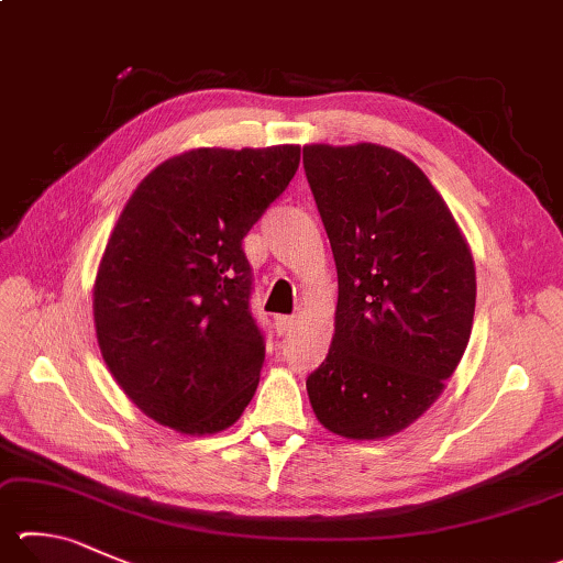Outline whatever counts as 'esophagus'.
<instances>
[{
	"label": "esophagus",
	"instance_id": "34e87169",
	"mask_svg": "<svg viewBox=\"0 0 563 563\" xmlns=\"http://www.w3.org/2000/svg\"><path fill=\"white\" fill-rule=\"evenodd\" d=\"M295 314H283V317H278V320H275V330H278V334H288L292 327H295Z\"/></svg>",
	"mask_w": 563,
	"mask_h": 563
}]
</instances>
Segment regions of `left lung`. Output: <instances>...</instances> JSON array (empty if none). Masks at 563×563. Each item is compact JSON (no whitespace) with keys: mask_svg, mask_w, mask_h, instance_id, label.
<instances>
[{"mask_svg":"<svg viewBox=\"0 0 563 563\" xmlns=\"http://www.w3.org/2000/svg\"><path fill=\"white\" fill-rule=\"evenodd\" d=\"M302 165L340 283L332 346L308 376L312 411L352 441L394 435L463 360L473 255L441 194L398 152L308 145Z\"/></svg>","mask_w":563,"mask_h":563,"instance_id":"obj_1","label":"left lung"}]
</instances>
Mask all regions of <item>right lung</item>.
Returning a JSON list of instances; mask_svg holds the SVG:
<instances>
[{"label": "right lung", "mask_w": 563, "mask_h": 563, "mask_svg": "<svg viewBox=\"0 0 563 563\" xmlns=\"http://www.w3.org/2000/svg\"><path fill=\"white\" fill-rule=\"evenodd\" d=\"M298 165V145L191 150L122 209L96 278V332L110 374L157 423L219 433L253 398L265 336L241 243Z\"/></svg>", "instance_id": "obj_1"}]
</instances>
